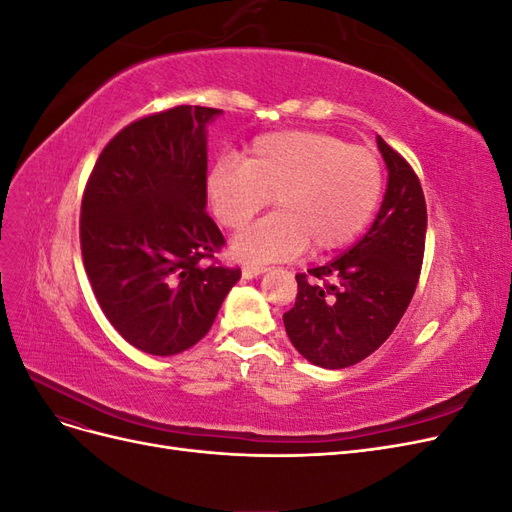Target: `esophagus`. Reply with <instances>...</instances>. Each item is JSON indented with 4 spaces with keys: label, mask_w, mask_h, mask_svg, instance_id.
<instances>
[{
    "label": "esophagus",
    "mask_w": 512,
    "mask_h": 512,
    "mask_svg": "<svg viewBox=\"0 0 512 512\" xmlns=\"http://www.w3.org/2000/svg\"><path fill=\"white\" fill-rule=\"evenodd\" d=\"M265 271H267L265 267H258V265H247V267H243V277H245V280H254V277L262 275V273H265Z\"/></svg>",
    "instance_id": "1"
}]
</instances>
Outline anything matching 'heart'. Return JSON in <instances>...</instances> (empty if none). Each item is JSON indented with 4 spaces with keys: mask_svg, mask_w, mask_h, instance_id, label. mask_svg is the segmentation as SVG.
Wrapping results in <instances>:
<instances>
[{
    "mask_svg": "<svg viewBox=\"0 0 512 512\" xmlns=\"http://www.w3.org/2000/svg\"><path fill=\"white\" fill-rule=\"evenodd\" d=\"M209 207L224 228L239 230L271 198L277 213L256 222L232 243L245 262L286 260L307 250H342L361 235L382 198L376 153L324 132H271L222 158L207 177Z\"/></svg>",
    "mask_w": 512,
    "mask_h": 512,
    "instance_id": "obj_1",
    "label": "heart"
}]
</instances>
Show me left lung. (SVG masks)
I'll return each mask as SVG.
<instances>
[{
    "instance_id": "obj_1",
    "label": "left lung",
    "mask_w": 512,
    "mask_h": 512,
    "mask_svg": "<svg viewBox=\"0 0 512 512\" xmlns=\"http://www.w3.org/2000/svg\"><path fill=\"white\" fill-rule=\"evenodd\" d=\"M389 168L374 224L342 256L297 273L284 314L292 346L309 363L344 369L376 352L408 309L423 267L427 205L412 166L378 136Z\"/></svg>"
}]
</instances>
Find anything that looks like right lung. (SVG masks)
I'll use <instances>...</instances> for the list:
<instances>
[{"label":"right lung","instance_id":"right-lung-1","mask_svg":"<svg viewBox=\"0 0 512 512\" xmlns=\"http://www.w3.org/2000/svg\"><path fill=\"white\" fill-rule=\"evenodd\" d=\"M220 108L175 106L111 138L81 205L83 265L104 316L134 348L179 354L211 329L241 269L215 262L207 126Z\"/></svg>","mask_w":512,"mask_h":512}]
</instances>
